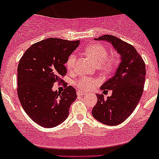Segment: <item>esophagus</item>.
<instances>
[{"instance_id":"34e87169","label":"esophagus","mask_w":159,"mask_h":159,"mask_svg":"<svg viewBox=\"0 0 159 159\" xmlns=\"http://www.w3.org/2000/svg\"><path fill=\"white\" fill-rule=\"evenodd\" d=\"M76 93H77V95H78V96H82V95H84V92H80V91H78Z\"/></svg>"}]
</instances>
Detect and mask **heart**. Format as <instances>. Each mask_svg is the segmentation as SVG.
Here are the masks:
<instances>
[{
	"instance_id": "1",
	"label": "heart",
	"mask_w": 159,
	"mask_h": 159,
	"mask_svg": "<svg viewBox=\"0 0 159 159\" xmlns=\"http://www.w3.org/2000/svg\"><path fill=\"white\" fill-rule=\"evenodd\" d=\"M85 52L93 60L96 65L104 69H109L113 66V60L108 57V50L106 47L99 43H95L88 46L85 49ZM75 64V55L71 54L66 63L68 70L71 71ZM96 80L89 77H81L77 81V86L81 90H88L95 87L97 84Z\"/></svg>"
}]
</instances>
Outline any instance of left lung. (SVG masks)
<instances>
[{"label":"left lung","instance_id":"1","mask_svg":"<svg viewBox=\"0 0 159 159\" xmlns=\"http://www.w3.org/2000/svg\"><path fill=\"white\" fill-rule=\"evenodd\" d=\"M111 43L120 55V64L113 76L101 86V90H112L111 96L97 95L92 116L108 126L125 121L139 102L145 84V63L134 46L114 36L104 35L95 39Z\"/></svg>","mask_w":159,"mask_h":159}]
</instances>
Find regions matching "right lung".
<instances>
[{"label":"right lung","mask_w":159,"mask_h":159,"mask_svg":"<svg viewBox=\"0 0 159 159\" xmlns=\"http://www.w3.org/2000/svg\"><path fill=\"white\" fill-rule=\"evenodd\" d=\"M80 44L49 38L32 44L25 51L17 67V94L28 116L43 127H54L65 120L76 99L74 88L63 92L52 91L54 83L63 82L67 74L64 64Z\"/></svg>","instance_id":"right-lung-1"}]
</instances>
